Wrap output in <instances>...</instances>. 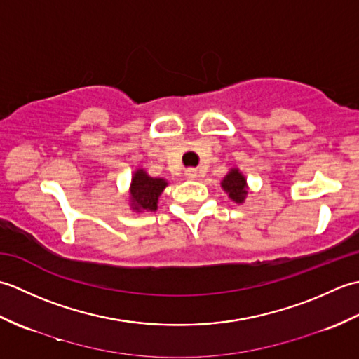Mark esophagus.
<instances>
[{
	"instance_id": "34e87169",
	"label": "esophagus",
	"mask_w": 359,
	"mask_h": 359,
	"mask_svg": "<svg viewBox=\"0 0 359 359\" xmlns=\"http://www.w3.org/2000/svg\"><path fill=\"white\" fill-rule=\"evenodd\" d=\"M196 175H197L196 170H187L185 171V177L187 179H196Z\"/></svg>"
}]
</instances>
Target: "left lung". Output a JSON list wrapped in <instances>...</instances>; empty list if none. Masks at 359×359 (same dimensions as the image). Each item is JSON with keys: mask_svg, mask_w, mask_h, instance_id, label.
I'll use <instances>...</instances> for the list:
<instances>
[{"mask_svg": "<svg viewBox=\"0 0 359 359\" xmlns=\"http://www.w3.org/2000/svg\"><path fill=\"white\" fill-rule=\"evenodd\" d=\"M222 188L228 193V196L238 203H242L247 196L245 177H243L238 170H231L230 174L222 180Z\"/></svg>", "mask_w": 359, "mask_h": 359, "instance_id": "left-lung-1", "label": "left lung"}]
</instances>
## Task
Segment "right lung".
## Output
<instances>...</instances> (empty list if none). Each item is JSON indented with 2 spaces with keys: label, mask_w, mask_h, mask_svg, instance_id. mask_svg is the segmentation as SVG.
Returning <instances> with one entry per match:
<instances>
[{
  "label": "right lung",
  "mask_w": 359,
  "mask_h": 359,
  "mask_svg": "<svg viewBox=\"0 0 359 359\" xmlns=\"http://www.w3.org/2000/svg\"><path fill=\"white\" fill-rule=\"evenodd\" d=\"M166 182L163 179H152L139 170L133 177L131 185V207L135 211H154L157 210L158 196L162 194Z\"/></svg>",
  "instance_id": "1"
}]
</instances>
